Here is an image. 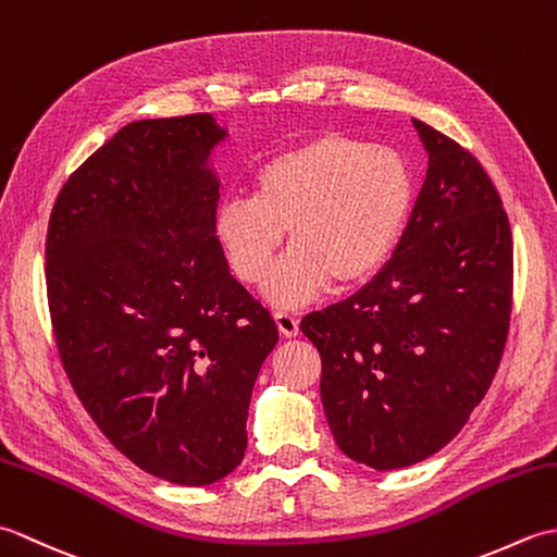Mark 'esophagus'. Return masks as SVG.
I'll return each instance as SVG.
<instances>
[{"instance_id":"obj_1","label":"esophagus","mask_w":557,"mask_h":557,"mask_svg":"<svg viewBox=\"0 0 557 557\" xmlns=\"http://www.w3.org/2000/svg\"><path fill=\"white\" fill-rule=\"evenodd\" d=\"M275 323L282 337H297L299 335V318L297 313H287V311H280L275 313Z\"/></svg>"}]
</instances>
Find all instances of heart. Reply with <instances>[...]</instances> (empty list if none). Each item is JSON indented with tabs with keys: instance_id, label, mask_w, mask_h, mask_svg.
<instances>
[{
	"instance_id": "b5f03b06",
	"label": "heart",
	"mask_w": 557,
	"mask_h": 557,
	"mask_svg": "<svg viewBox=\"0 0 557 557\" xmlns=\"http://www.w3.org/2000/svg\"><path fill=\"white\" fill-rule=\"evenodd\" d=\"M413 176L397 150L323 134L268 160L251 198H224L212 234L244 285L265 282L287 230L289 251L272 272V306H304L333 285L354 287L393 256L411 215Z\"/></svg>"
}]
</instances>
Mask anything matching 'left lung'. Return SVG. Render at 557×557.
<instances>
[{"label":"left lung","mask_w":557,"mask_h":557,"mask_svg":"<svg viewBox=\"0 0 557 557\" xmlns=\"http://www.w3.org/2000/svg\"><path fill=\"white\" fill-rule=\"evenodd\" d=\"M429 172L393 258L313 311L321 399L337 447L389 471L435 455L488 393L512 311V232L469 150L411 120Z\"/></svg>","instance_id":"left-lung-1"}]
</instances>
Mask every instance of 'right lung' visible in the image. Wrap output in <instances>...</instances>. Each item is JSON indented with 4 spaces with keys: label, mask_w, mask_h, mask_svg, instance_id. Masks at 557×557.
Wrapping results in <instances>:
<instances>
[{
    "label": "right lung",
    "mask_w": 557,
    "mask_h": 557,
    "mask_svg": "<svg viewBox=\"0 0 557 557\" xmlns=\"http://www.w3.org/2000/svg\"><path fill=\"white\" fill-rule=\"evenodd\" d=\"M212 114L120 128L69 176L47 227V301L64 371L122 455L176 486L239 467L277 325L212 234Z\"/></svg>",
    "instance_id": "right-lung-1"
}]
</instances>
